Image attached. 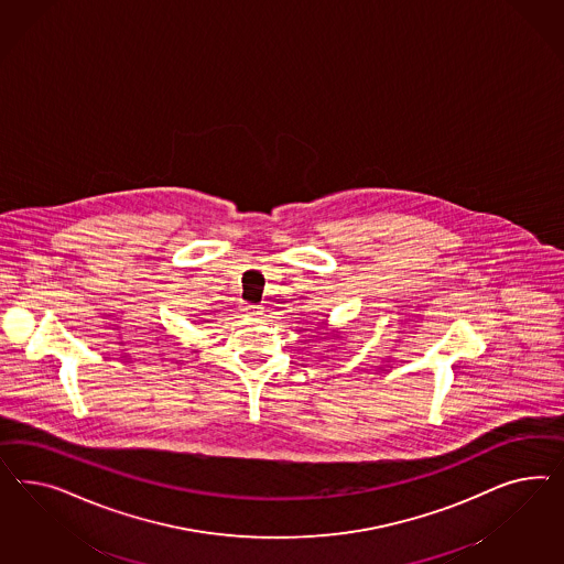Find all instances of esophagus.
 Here are the masks:
<instances>
[{"label": "esophagus", "mask_w": 564, "mask_h": 564, "mask_svg": "<svg viewBox=\"0 0 564 564\" xmlns=\"http://www.w3.org/2000/svg\"><path fill=\"white\" fill-rule=\"evenodd\" d=\"M241 310H243V312H246V314H250V316H258V314H260V312H262V310H260V307L252 306V304H248V306H243V307H241Z\"/></svg>", "instance_id": "34e87169"}]
</instances>
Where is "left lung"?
<instances>
[{"mask_svg":"<svg viewBox=\"0 0 564 564\" xmlns=\"http://www.w3.org/2000/svg\"><path fill=\"white\" fill-rule=\"evenodd\" d=\"M326 323H318V330H321V335H325V337H330L333 333H337V330H333V333H328V328H326Z\"/></svg>","mask_w":564,"mask_h":564,"instance_id":"left-lung-1","label":"left lung"}]
</instances>
